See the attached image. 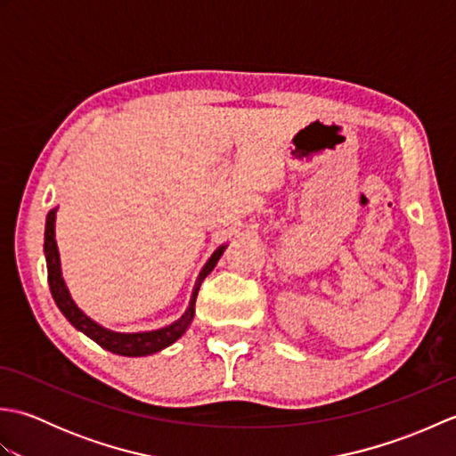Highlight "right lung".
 I'll return each instance as SVG.
<instances>
[{
	"mask_svg": "<svg viewBox=\"0 0 456 456\" xmlns=\"http://www.w3.org/2000/svg\"><path fill=\"white\" fill-rule=\"evenodd\" d=\"M56 211H58V206L46 213L45 258H46V270H48V286H51V294L54 297V304L58 305V309H61L68 322L78 329L80 333L90 337L92 341H95L102 348H105V351L119 354V356H149V354L162 351V348L170 346L172 343H176L178 338L188 331V327L191 325L193 315H196V299H198L200 286L203 280H206V276L219 263L221 255L225 253L227 243L213 250V255L208 258V263L203 265L196 284H193L186 312H183L176 319V322H172L170 325H164L160 329H151V331H133V333L113 331V329L103 327L102 323L94 322L90 315H86L70 296V289H68L64 278H62L61 253H58V245H56V231H54Z\"/></svg>",
	"mask_w": 456,
	"mask_h": 456,
	"instance_id": "right-lung-1",
	"label": "right lung"
}]
</instances>
